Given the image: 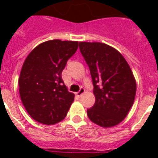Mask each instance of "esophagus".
<instances>
[{
	"label": "esophagus",
	"mask_w": 158,
	"mask_h": 158,
	"mask_svg": "<svg viewBox=\"0 0 158 158\" xmlns=\"http://www.w3.org/2000/svg\"><path fill=\"white\" fill-rule=\"evenodd\" d=\"M84 93H85V89H84L83 87H81V88H80V89H79V91L76 93V94H77V96H80L81 95H83Z\"/></svg>",
	"instance_id": "34e87169"
}]
</instances>
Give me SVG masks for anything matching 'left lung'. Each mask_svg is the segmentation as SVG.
<instances>
[{
	"label": "left lung",
	"mask_w": 158,
	"mask_h": 158,
	"mask_svg": "<svg viewBox=\"0 0 158 158\" xmlns=\"http://www.w3.org/2000/svg\"><path fill=\"white\" fill-rule=\"evenodd\" d=\"M79 50L89 66L96 96L87 115L103 128L118 124L135 97L136 82L129 65L120 52L104 43L79 42Z\"/></svg>",
	"instance_id": "8db88e82"
}]
</instances>
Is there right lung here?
Returning a JSON list of instances; mask_svg holds the SVG:
<instances>
[{
    "instance_id": "1",
    "label": "right lung",
    "mask_w": 158,
    "mask_h": 158,
    "mask_svg": "<svg viewBox=\"0 0 158 158\" xmlns=\"http://www.w3.org/2000/svg\"><path fill=\"white\" fill-rule=\"evenodd\" d=\"M78 46V41L43 42L23 62L19 79V94L26 111L37 122L55 124L69 112L74 95L64 85L62 72Z\"/></svg>"
}]
</instances>
